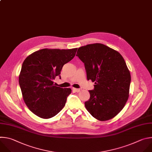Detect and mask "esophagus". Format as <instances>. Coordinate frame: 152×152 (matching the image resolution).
Here are the masks:
<instances>
[{
  "mask_svg": "<svg viewBox=\"0 0 152 152\" xmlns=\"http://www.w3.org/2000/svg\"><path fill=\"white\" fill-rule=\"evenodd\" d=\"M72 90L75 91L76 92H80V88H72Z\"/></svg>",
  "mask_w": 152,
  "mask_h": 152,
  "instance_id": "obj_1",
  "label": "esophagus"
}]
</instances>
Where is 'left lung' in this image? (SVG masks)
Here are the masks:
<instances>
[{
	"mask_svg": "<svg viewBox=\"0 0 152 152\" xmlns=\"http://www.w3.org/2000/svg\"><path fill=\"white\" fill-rule=\"evenodd\" d=\"M76 56L84 64L87 80L95 84L94 90H88L86 109L101 121L113 118L129 97L131 78L124 58L117 51L99 43L80 47Z\"/></svg>",
	"mask_w": 152,
	"mask_h": 152,
	"instance_id": "obj_1",
	"label": "left lung"
}]
</instances>
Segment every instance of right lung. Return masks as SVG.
Here are the masks:
<instances>
[{
    "instance_id": "right-lung-1",
    "label": "right lung",
    "mask_w": 152,
    "mask_h": 152,
    "mask_svg": "<svg viewBox=\"0 0 152 152\" xmlns=\"http://www.w3.org/2000/svg\"><path fill=\"white\" fill-rule=\"evenodd\" d=\"M77 48L42 49L28 56L23 63L19 84L24 101L34 114L43 118L57 114L64 107L69 88L55 86L64 65L74 57Z\"/></svg>"
}]
</instances>
